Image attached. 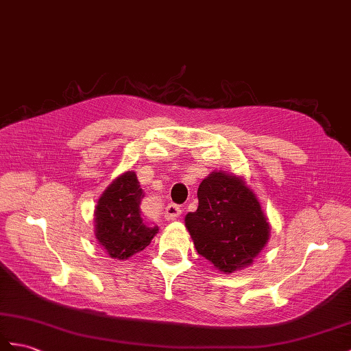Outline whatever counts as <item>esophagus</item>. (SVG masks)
Returning <instances> with one entry per match:
<instances>
[{
	"instance_id": "1",
	"label": "esophagus",
	"mask_w": 351,
	"mask_h": 351,
	"mask_svg": "<svg viewBox=\"0 0 351 351\" xmlns=\"http://www.w3.org/2000/svg\"><path fill=\"white\" fill-rule=\"evenodd\" d=\"M182 215V208L178 207L177 204H168L165 208V219L167 220H174Z\"/></svg>"
}]
</instances>
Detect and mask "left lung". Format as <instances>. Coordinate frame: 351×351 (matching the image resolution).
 <instances>
[{
	"mask_svg": "<svg viewBox=\"0 0 351 351\" xmlns=\"http://www.w3.org/2000/svg\"><path fill=\"white\" fill-rule=\"evenodd\" d=\"M195 249L221 272H234L259 254L269 223L241 178L210 174L198 187V210L186 216Z\"/></svg>",
	"mask_w": 351,
	"mask_h": 351,
	"instance_id": "1",
	"label": "left lung"
}]
</instances>
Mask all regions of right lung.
<instances>
[{"label": "right lung", "instance_id": "obj_1", "mask_svg": "<svg viewBox=\"0 0 351 351\" xmlns=\"http://www.w3.org/2000/svg\"><path fill=\"white\" fill-rule=\"evenodd\" d=\"M144 191L132 171L111 183L95 210L97 240L114 259H128L146 249L159 228L141 217Z\"/></svg>", "mask_w": 351, "mask_h": 351}]
</instances>
